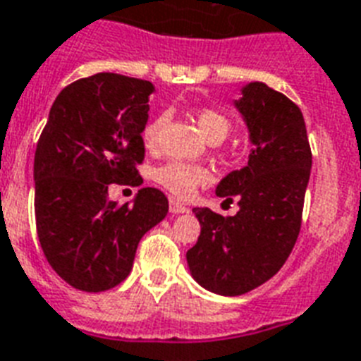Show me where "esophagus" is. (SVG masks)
<instances>
[{"mask_svg": "<svg viewBox=\"0 0 361 361\" xmlns=\"http://www.w3.org/2000/svg\"><path fill=\"white\" fill-rule=\"evenodd\" d=\"M169 209H170V214H187V212H189V209H187L180 200H176V198H170Z\"/></svg>", "mask_w": 361, "mask_h": 361, "instance_id": "obj_1", "label": "esophagus"}]
</instances>
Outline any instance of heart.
I'll return each instance as SVG.
<instances>
[{
	"label": "heart",
	"instance_id": "1",
	"mask_svg": "<svg viewBox=\"0 0 361 361\" xmlns=\"http://www.w3.org/2000/svg\"><path fill=\"white\" fill-rule=\"evenodd\" d=\"M164 123H166V114H161L144 127L142 138L147 146H152L153 142L157 140ZM197 123L208 140H217V138L225 140L226 135L231 133V121L226 120L225 114H221L214 109L200 110L197 114ZM208 170L198 164L183 163V161H170L155 172V180L178 197H189L200 183L208 181Z\"/></svg>",
	"mask_w": 361,
	"mask_h": 361
}]
</instances>
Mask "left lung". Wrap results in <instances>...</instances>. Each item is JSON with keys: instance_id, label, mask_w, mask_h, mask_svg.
I'll list each match as a JSON object with an SVG mask.
<instances>
[{"instance_id": "obj_1", "label": "left lung", "mask_w": 361, "mask_h": 361, "mask_svg": "<svg viewBox=\"0 0 361 361\" xmlns=\"http://www.w3.org/2000/svg\"><path fill=\"white\" fill-rule=\"evenodd\" d=\"M234 106L249 133L243 169L219 181L215 195L238 200L236 215L195 208L200 236L187 251L192 279L221 296H240L271 279L290 255L302 225L311 147L302 110L264 82H249Z\"/></svg>"}]
</instances>
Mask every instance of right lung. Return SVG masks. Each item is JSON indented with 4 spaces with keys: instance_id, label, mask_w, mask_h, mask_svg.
Returning a JSON list of instances; mask_svg holds the SVG:
<instances>
[{
    "instance_id": "right-lung-1",
    "label": "right lung",
    "mask_w": 361,
    "mask_h": 361,
    "mask_svg": "<svg viewBox=\"0 0 361 361\" xmlns=\"http://www.w3.org/2000/svg\"><path fill=\"white\" fill-rule=\"evenodd\" d=\"M152 82L97 73L61 90L37 142L35 223L54 271L84 292L114 288L130 274L136 247L169 214L153 187L133 202L109 200L110 183L140 185Z\"/></svg>"
}]
</instances>
